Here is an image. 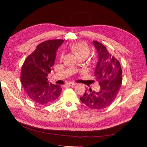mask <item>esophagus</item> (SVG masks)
I'll use <instances>...</instances> for the list:
<instances>
[{
	"label": "esophagus",
	"mask_w": 147,
	"mask_h": 147,
	"mask_svg": "<svg viewBox=\"0 0 147 147\" xmlns=\"http://www.w3.org/2000/svg\"><path fill=\"white\" fill-rule=\"evenodd\" d=\"M75 84H77V83H70L67 84V86H74V85H75Z\"/></svg>",
	"instance_id": "esophagus-1"
}]
</instances>
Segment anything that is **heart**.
<instances>
[{
  "label": "heart",
  "mask_w": 147,
  "mask_h": 147,
  "mask_svg": "<svg viewBox=\"0 0 147 147\" xmlns=\"http://www.w3.org/2000/svg\"><path fill=\"white\" fill-rule=\"evenodd\" d=\"M70 50L78 58L86 57L90 54V49L86 43L83 42L75 43L70 46Z\"/></svg>",
  "instance_id": "obj_1"
}]
</instances>
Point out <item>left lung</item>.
<instances>
[{
    "mask_svg": "<svg viewBox=\"0 0 147 147\" xmlns=\"http://www.w3.org/2000/svg\"><path fill=\"white\" fill-rule=\"evenodd\" d=\"M92 43L98 57L94 76L100 89L97 92L85 91L80 99L88 107L100 110L109 106L116 97L122 83V70L119 61L105 46L96 41Z\"/></svg>",
    "mask_w": 147,
    "mask_h": 147,
    "instance_id": "obj_1",
    "label": "left lung"
}]
</instances>
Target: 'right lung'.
<instances>
[{"label":"right lung","instance_id":"right-lung-1","mask_svg":"<svg viewBox=\"0 0 147 147\" xmlns=\"http://www.w3.org/2000/svg\"><path fill=\"white\" fill-rule=\"evenodd\" d=\"M64 42L57 39L40 43L22 66L21 84L28 96L36 103H51L61 94V86L48 82L47 76L55 64L57 50Z\"/></svg>","mask_w":147,"mask_h":147}]
</instances>
